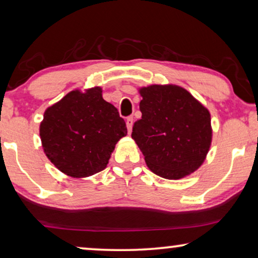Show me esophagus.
Instances as JSON below:
<instances>
[{
  "label": "esophagus",
  "instance_id": "obj_1",
  "mask_svg": "<svg viewBox=\"0 0 258 258\" xmlns=\"http://www.w3.org/2000/svg\"><path fill=\"white\" fill-rule=\"evenodd\" d=\"M125 123H126V128H128V132L130 133V132H132V129H133V124H134V118H133V116L126 117Z\"/></svg>",
  "mask_w": 258,
  "mask_h": 258
}]
</instances>
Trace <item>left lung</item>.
I'll return each mask as SVG.
<instances>
[{"label": "left lung", "instance_id": "obj_1", "mask_svg": "<svg viewBox=\"0 0 258 258\" xmlns=\"http://www.w3.org/2000/svg\"><path fill=\"white\" fill-rule=\"evenodd\" d=\"M138 93L142 118L134 124L132 137L148 167L170 180L187 177L210 151V110L178 85H150Z\"/></svg>", "mask_w": 258, "mask_h": 258}]
</instances>
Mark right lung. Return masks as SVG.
<instances>
[{
	"label": "right lung",
	"instance_id": "add662e5",
	"mask_svg": "<svg viewBox=\"0 0 258 258\" xmlns=\"http://www.w3.org/2000/svg\"><path fill=\"white\" fill-rule=\"evenodd\" d=\"M125 122L102 98L99 86L73 89L47 107L39 125L50 162L72 178H87L107 167L115 145L126 136Z\"/></svg>",
	"mask_w": 258,
	"mask_h": 258
}]
</instances>
